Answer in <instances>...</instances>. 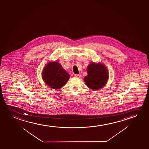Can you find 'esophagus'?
<instances>
[{
  "label": "esophagus",
  "mask_w": 149,
  "mask_h": 149,
  "mask_svg": "<svg viewBox=\"0 0 149 149\" xmlns=\"http://www.w3.org/2000/svg\"><path fill=\"white\" fill-rule=\"evenodd\" d=\"M75 77L77 78H80L81 77V75L80 74H76L75 75Z\"/></svg>",
  "instance_id": "obj_1"
}]
</instances>
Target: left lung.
Here are the masks:
<instances>
[{"mask_svg": "<svg viewBox=\"0 0 149 149\" xmlns=\"http://www.w3.org/2000/svg\"><path fill=\"white\" fill-rule=\"evenodd\" d=\"M88 75L84 78V81L88 88L93 91L103 88L109 78L108 70L102 63H91L87 68Z\"/></svg>", "mask_w": 149, "mask_h": 149, "instance_id": "obj_1", "label": "left lung"}]
</instances>
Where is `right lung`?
I'll return each mask as SVG.
<instances>
[{
	"label": "right lung",
	"instance_id": "obj_1",
	"mask_svg": "<svg viewBox=\"0 0 149 149\" xmlns=\"http://www.w3.org/2000/svg\"><path fill=\"white\" fill-rule=\"evenodd\" d=\"M42 76L45 84L55 90L63 87L70 78L69 73L57 61H50L45 65Z\"/></svg>",
	"mask_w": 149,
	"mask_h": 149
}]
</instances>
